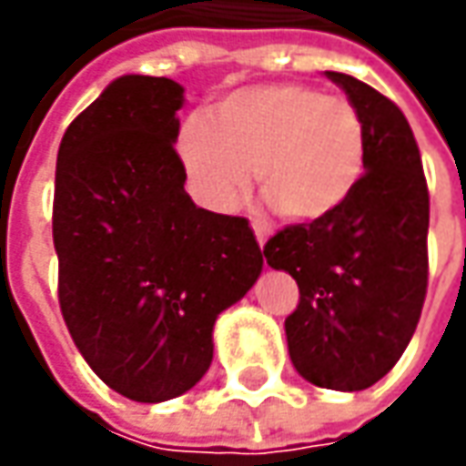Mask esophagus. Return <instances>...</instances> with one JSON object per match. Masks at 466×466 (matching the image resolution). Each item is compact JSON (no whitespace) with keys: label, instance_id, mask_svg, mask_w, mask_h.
<instances>
[{"label":"esophagus","instance_id":"esophagus-1","mask_svg":"<svg viewBox=\"0 0 466 466\" xmlns=\"http://www.w3.org/2000/svg\"><path fill=\"white\" fill-rule=\"evenodd\" d=\"M251 228H254V236H257V243H259V246H264V243H267V236H269L267 225L259 223V220H254V223H251Z\"/></svg>","mask_w":466,"mask_h":466}]
</instances>
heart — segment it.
I'll return each instance as SVG.
<instances>
[{"label":"heart","instance_id":"heart-1","mask_svg":"<svg viewBox=\"0 0 466 466\" xmlns=\"http://www.w3.org/2000/svg\"><path fill=\"white\" fill-rule=\"evenodd\" d=\"M176 150L202 205L230 209L251 184L285 220H321L352 197L366 170V124L345 96L296 82L254 85L181 124Z\"/></svg>","mask_w":466,"mask_h":466}]
</instances>
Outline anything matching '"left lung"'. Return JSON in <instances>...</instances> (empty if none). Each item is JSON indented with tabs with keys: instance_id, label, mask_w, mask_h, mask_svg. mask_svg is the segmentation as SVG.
I'll use <instances>...</instances> for the list:
<instances>
[{
	"instance_id": "left-lung-1",
	"label": "left lung",
	"mask_w": 466,
	"mask_h": 466,
	"mask_svg": "<svg viewBox=\"0 0 466 466\" xmlns=\"http://www.w3.org/2000/svg\"><path fill=\"white\" fill-rule=\"evenodd\" d=\"M327 77L363 116L366 173L337 212L275 233L264 259L300 290L285 319L298 373L321 389L360 391L394 368L420 321L431 202L402 111L366 82Z\"/></svg>"
}]
</instances>
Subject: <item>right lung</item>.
<instances>
[{"mask_svg": "<svg viewBox=\"0 0 466 466\" xmlns=\"http://www.w3.org/2000/svg\"><path fill=\"white\" fill-rule=\"evenodd\" d=\"M184 87L114 80L62 137L54 187L59 306L75 345L135 402L188 391L212 363L215 319L261 275L246 218L202 209L173 142Z\"/></svg>", "mask_w": 466, "mask_h": 466, "instance_id": "right-lung-1", "label": "right lung"}]
</instances>
